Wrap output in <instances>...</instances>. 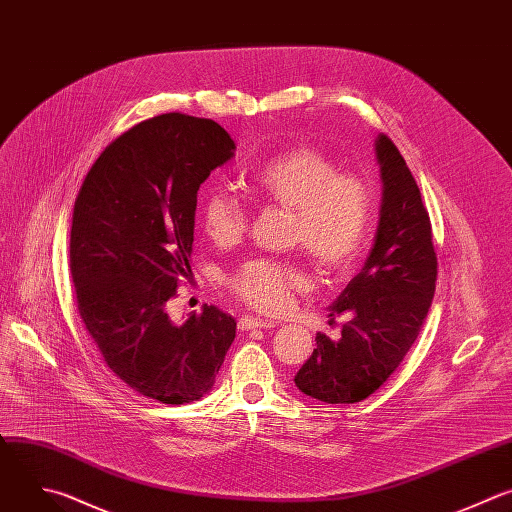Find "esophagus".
<instances>
[{
  "label": "esophagus",
  "instance_id": "esophagus-1",
  "mask_svg": "<svg viewBox=\"0 0 512 512\" xmlns=\"http://www.w3.org/2000/svg\"><path fill=\"white\" fill-rule=\"evenodd\" d=\"M238 327H240L242 331H250V329H272V327H276V325H274V321H268V319L244 317V319H240Z\"/></svg>",
  "mask_w": 512,
  "mask_h": 512
}]
</instances>
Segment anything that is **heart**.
<instances>
[{"label": "heart", "instance_id": "obj_1", "mask_svg": "<svg viewBox=\"0 0 512 512\" xmlns=\"http://www.w3.org/2000/svg\"><path fill=\"white\" fill-rule=\"evenodd\" d=\"M252 191L294 212V240L325 274H347L371 238L377 210L371 181L341 173L315 147H294L268 159L256 171ZM201 224L216 244H232L244 236L248 212L232 191L216 189L201 201ZM230 284L254 309L276 315L309 282L292 264L254 258L232 274Z\"/></svg>", "mask_w": 512, "mask_h": 512}]
</instances>
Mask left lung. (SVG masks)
<instances>
[{"mask_svg": "<svg viewBox=\"0 0 512 512\" xmlns=\"http://www.w3.org/2000/svg\"><path fill=\"white\" fill-rule=\"evenodd\" d=\"M381 210L361 272L329 306L347 315L341 339L317 335V349L294 375L296 387L325 403H357L377 391L416 343L436 290L438 260L420 187L397 147L375 139Z\"/></svg>", "mask_w": 512, "mask_h": 512, "instance_id": "8db88e82", "label": "left lung"}]
</instances>
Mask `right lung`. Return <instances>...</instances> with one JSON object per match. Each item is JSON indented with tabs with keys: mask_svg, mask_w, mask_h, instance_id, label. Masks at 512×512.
Here are the masks:
<instances>
[{
	"mask_svg": "<svg viewBox=\"0 0 512 512\" xmlns=\"http://www.w3.org/2000/svg\"><path fill=\"white\" fill-rule=\"evenodd\" d=\"M234 151L212 119L161 115L100 153L74 203L78 313L111 371L161 403L206 395L236 339V321L218 306L181 325L165 311L191 276L197 189Z\"/></svg>",
	"mask_w": 512,
	"mask_h": 512,
	"instance_id": "1",
	"label": "right lung"
}]
</instances>
